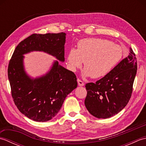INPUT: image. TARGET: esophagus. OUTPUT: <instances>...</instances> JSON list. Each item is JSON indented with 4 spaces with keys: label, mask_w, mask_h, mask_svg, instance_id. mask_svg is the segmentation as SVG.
<instances>
[{
    "label": "esophagus",
    "mask_w": 146,
    "mask_h": 146,
    "mask_svg": "<svg viewBox=\"0 0 146 146\" xmlns=\"http://www.w3.org/2000/svg\"><path fill=\"white\" fill-rule=\"evenodd\" d=\"M77 82H78V85L79 86H84V83H83L81 80H80V79H78L77 80Z\"/></svg>",
    "instance_id": "obj_1"
}]
</instances>
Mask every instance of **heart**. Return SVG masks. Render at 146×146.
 Instances as JSON below:
<instances>
[{
    "mask_svg": "<svg viewBox=\"0 0 146 146\" xmlns=\"http://www.w3.org/2000/svg\"><path fill=\"white\" fill-rule=\"evenodd\" d=\"M123 56L120 46L107 39L85 38L77 44V49L71 48L67 54L68 66L75 72L84 62V75L93 78L108 75Z\"/></svg>",
    "mask_w": 146,
    "mask_h": 146,
    "instance_id": "b5f03b06",
    "label": "heart"
}]
</instances>
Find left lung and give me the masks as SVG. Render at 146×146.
Here are the masks:
<instances>
[{
	"label": "left lung",
	"instance_id": "1",
	"mask_svg": "<svg viewBox=\"0 0 146 146\" xmlns=\"http://www.w3.org/2000/svg\"><path fill=\"white\" fill-rule=\"evenodd\" d=\"M137 70V58L130 48L128 56L108 75L95 83H86L85 105L90 113L98 119H107L120 112L131 97Z\"/></svg>",
	"mask_w": 146,
	"mask_h": 146
}]
</instances>
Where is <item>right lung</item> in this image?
Returning a JSON list of instances; mask_svg holds the SVG:
<instances>
[{"label": "right lung", "mask_w": 146, "mask_h": 146, "mask_svg": "<svg viewBox=\"0 0 146 146\" xmlns=\"http://www.w3.org/2000/svg\"><path fill=\"white\" fill-rule=\"evenodd\" d=\"M66 33L33 34L15 48L9 61L8 78L15 105L24 115L36 122H46L56 115L65 98L77 87L75 73L54 61L48 72L33 78L26 73L24 54L43 51L64 61Z\"/></svg>", "instance_id": "right-lung-1"}]
</instances>
